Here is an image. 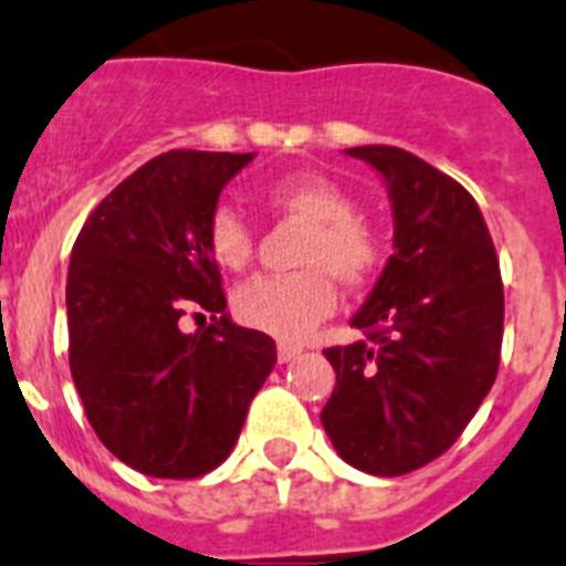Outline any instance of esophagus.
<instances>
[{
	"instance_id": "1",
	"label": "esophagus",
	"mask_w": 566,
	"mask_h": 566,
	"mask_svg": "<svg viewBox=\"0 0 566 566\" xmlns=\"http://www.w3.org/2000/svg\"><path fill=\"white\" fill-rule=\"evenodd\" d=\"M279 353V365H287V361H293V358L302 353V344H290V342H279L276 347Z\"/></svg>"
}]
</instances>
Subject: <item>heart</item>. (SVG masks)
<instances>
[{"label": "heart", "instance_id": "heart-1", "mask_svg": "<svg viewBox=\"0 0 566 566\" xmlns=\"http://www.w3.org/2000/svg\"><path fill=\"white\" fill-rule=\"evenodd\" d=\"M264 201L279 213L311 222L296 264L287 276H259L235 287V318L253 331L284 342L311 336L316 324L336 311V279L361 287L381 262L378 239L361 219L356 201L336 181L318 174H293L273 181ZM253 230L242 213L219 208L208 222V253L219 268L244 270L253 262Z\"/></svg>", "mask_w": 566, "mask_h": 566}]
</instances>
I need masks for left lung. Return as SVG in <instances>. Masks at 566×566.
Masks as SVG:
<instances>
[{
    "label": "left lung",
    "mask_w": 566,
    "mask_h": 566,
    "mask_svg": "<svg viewBox=\"0 0 566 566\" xmlns=\"http://www.w3.org/2000/svg\"><path fill=\"white\" fill-rule=\"evenodd\" d=\"M376 167L392 208V250L353 316L367 338L324 350L336 387L322 424L370 475H405L453 447L499 373L504 287L479 205L401 147L344 150Z\"/></svg>",
    "instance_id": "8db88e82"
}]
</instances>
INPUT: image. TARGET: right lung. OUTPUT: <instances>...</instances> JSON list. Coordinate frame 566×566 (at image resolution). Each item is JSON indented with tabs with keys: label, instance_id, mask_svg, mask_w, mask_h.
<instances>
[{
	"label": "right lung",
	"instance_id": "right-lung-1",
	"mask_svg": "<svg viewBox=\"0 0 566 566\" xmlns=\"http://www.w3.org/2000/svg\"><path fill=\"white\" fill-rule=\"evenodd\" d=\"M255 154L170 150L87 216L67 268V358L102 444L154 479L222 464L276 365V342L224 313L208 222ZM185 312H208L185 334Z\"/></svg>",
	"mask_w": 566,
	"mask_h": 566
}]
</instances>
